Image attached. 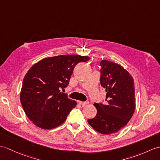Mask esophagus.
<instances>
[{
	"label": "esophagus",
	"mask_w": 160,
	"mask_h": 160,
	"mask_svg": "<svg viewBox=\"0 0 160 160\" xmlns=\"http://www.w3.org/2000/svg\"><path fill=\"white\" fill-rule=\"evenodd\" d=\"M78 104L82 105V106H85L86 104H89V102H81V101H78Z\"/></svg>",
	"instance_id": "34e87169"
}]
</instances>
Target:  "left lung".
<instances>
[{
	"instance_id": "1",
	"label": "left lung",
	"mask_w": 160,
	"mask_h": 160,
	"mask_svg": "<svg viewBox=\"0 0 160 160\" xmlns=\"http://www.w3.org/2000/svg\"><path fill=\"white\" fill-rule=\"evenodd\" d=\"M100 66V83L106 89L107 104L95 103L97 114L88 123L100 133L110 135L125 127L134 113V80L120 64L104 60Z\"/></svg>"
}]
</instances>
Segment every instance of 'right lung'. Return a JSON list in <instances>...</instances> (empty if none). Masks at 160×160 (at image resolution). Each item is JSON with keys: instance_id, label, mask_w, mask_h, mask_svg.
Wrapping results in <instances>:
<instances>
[{"instance_id": "add662e5", "label": "right lung", "mask_w": 160, "mask_h": 160, "mask_svg": "<svg viewBox=\"0 0 160 160\" xmlns=\"http://www.w3.org/2000/svg\"><path fill=\"white\" fill-rule=\"evenodd\" d=\"M89 59V56L61 55L45 58L30 68L24 77L20 100L33 124L52 129L65 122L77 102L61 89L69 83L75 66Z\"/></svg>"}]
</instances>
